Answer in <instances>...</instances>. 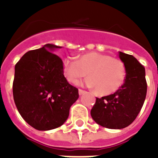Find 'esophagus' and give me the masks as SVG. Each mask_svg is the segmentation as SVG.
I'll list each match as a JSON object with an SVG mask.
<instances>
[{
	"label": "esophagus",
	"mask_w": 158,
	"mask_h": 158,
	"mask_svg": "<svg viewBox=\"0 0 158 158\" xmlns=\"http://www.w3.org/2000/svg\"><path fill=\"white\" fill-rule=\"evenodd\" d=\"M85 93H86V91H84V90H83V89H79V95H83V94H85Z\"/></svg>",
	"instance_id": "obj_1"
}]
</instances>
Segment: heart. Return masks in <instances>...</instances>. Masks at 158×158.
I'll return each instance as SVG.
<instances>
[{"mask_svg": "<svg viewBox=\"0 0 158 158\" xmlns=\"http://www.w3.org/2000/svg\"><path fill=\"white\" fill-rule=\"evenodd\" d=\"M63 70L67 80L75 84L88 74L89 87L96 89L98 94L108 95L117 91L125 79V67L123 62L103 53L92 52L82 55L79 59L65 57Z\"/></svg>", "mask_w": 158, "mask_h": 158, "instance_id": "b5f03b06", "label": "heart"}]
</instances>
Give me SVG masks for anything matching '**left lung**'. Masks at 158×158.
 <instances>
[{"label":"left lung","instance_id":"obj_1","mask_svg":"<svg viewBox=\"0 0 158 158\" xmlns=\"http://www.w3.org/2000/svg\"><path fill=\"white\" fill-rule=\"evenodd\" d=\"M126 76L120 89L109 96L97 98L91 116L98 125L108 129L129 126L139 115L147 94L144 66L132 55L120 52Z\"/></svg>","mask_w":158,"mask_h":158}]
</instances>
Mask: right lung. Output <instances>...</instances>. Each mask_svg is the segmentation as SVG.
Instances as JSON below:
<instances>
[{
  "label": "right lung",
  "instance_id": "right-lung-1",
  "mask_svg": "<svg viewBox=\"0 0 158 158\" xmlns=\"http://www.w3.org/2000/svg\"><path fill=\"white\" fill-rule=\"evenodd\" d=\"M60 47L46 44L29 51L15 67L13 96L23 119L38 130L59 127L79 98V90L64 76L63 61L49 51Z\"/></svg>",
  "mask_w": 158,
  "mask_h": 158
}]
</instances>
